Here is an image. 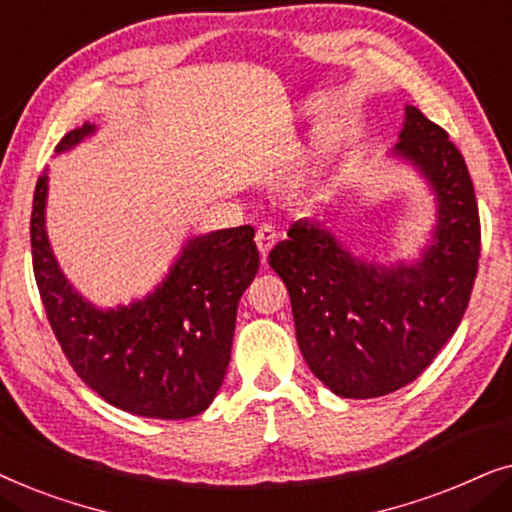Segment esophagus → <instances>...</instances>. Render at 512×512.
Returning <instances> with one entry per match:
<instances>
[{"label":"esophagus","instance_id":"obj_1","mask_svg":"<svg viewBox=\"0 0 512 512\" xmlns=\"http://www.w3.org/2000/svg\"><path fill=\"white\" fill-rule=\"evenodd\" d=\"M275 242H277V230L268 226V223H263V226L256 230V247L261 251L263 258L270 254V249L275 247Z\"/></svg>","mask_w":512,"mask_h":512}]
</instances>
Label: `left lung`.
<instances>
[{"label":"left lung","mask_w":512,"mask_h":512,"mask_svg":"<svg viewBox=\"0 0 512 512\" xmlns=\"http://www.w3.org/2000/svg\"><path fill=\"white\" fill-rule=\"evenodd\" d=\"M389 156L419 172L436 200L417 258L354 256L310 219L293 223L268 256L289 289L303 359L342 398L387 396L417 380L461 324L478 272V202L447 132L408 104Z\"/></svg>","instance_id":"1"}]
</instances>
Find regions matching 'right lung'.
Listing matches in <instances>:
<instances>
[{
    "label": "right lung",
    "mask_w": 512,
    "mask_h": 512,
    "mask_svg": "<svg viewBox=\"0 0 512 512\" xmlns=\"http://www.w3.org/2000/svg\"><path fill=\"white\" fill-rule=\"evenodd\" d=\"M86 121L60 139L65 153L95 135ZM48 170L32 202V265L62 352L90 389L118 410L188 419L214 401L226 377L237 305L258 272L254 228L188 237L167 275L144 298L97 307L62 272L46 233Z\"/></svg>",
    "instance_id": "1"
}]
</instances>
